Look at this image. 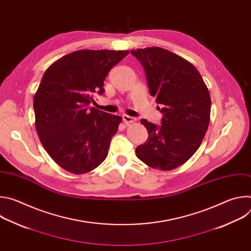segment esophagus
<instances>
[{
    "label": "esophagus",
    "mask_w": 251,
    "mask_h": 251,
    "mask_svg": "<svg viewBox=\"0 0 251 251\" xmlns=\"http://www.w3.org/2000/svg\"><path fill=\"white\" fill-rule=\"evenodd\" d=\"M122 119H123V121H124L126 124L134 123V122L136 121V119H135L134 117H131V116H129V115H126V114L122 115Z\"/></svg>",
    "instance_id": "obj_1"
}]
</instances>
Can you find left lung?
Segmentation results:
<instances>
[{
	"mask_svg": "<svg viewBox=\"0 0 251 251\" xmlns=\"http://www.w3.org/2000/svg\"><path fill=\"white\" fill-rule=\"evenodd\" d=\"M131 53L144 67L150 94L163 113L160 126L141 120L149 137L136 148V156L151 168L173 170L201 146L210 116L208 89L198 69L170 50L154 47Z\"/></svg>",
	"mask_w": 251,
	"mask_h": 251,
	"instance_id": "obj_1",
	"label": "left lung"
}]
</instances>
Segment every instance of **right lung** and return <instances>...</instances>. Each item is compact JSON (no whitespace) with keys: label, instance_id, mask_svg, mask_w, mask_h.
<instances>
[{"label":"right lung","instance_id":"right-lung-1","mask_svg":"<svg viewBox=\"0 0 251 251\" xmlns=\"http://www.w3.org/2000/svg\"><path fill=\"white\" fill-rule=\"evenodd\" d=\"M128 50H82L53 62L33 96L35 129L50 158L62 169L85 174L107 157L121 117L89 108L103 94L109 70Z\"/></svg>","mask_w":251,"mask_h":251}]
</instances>
